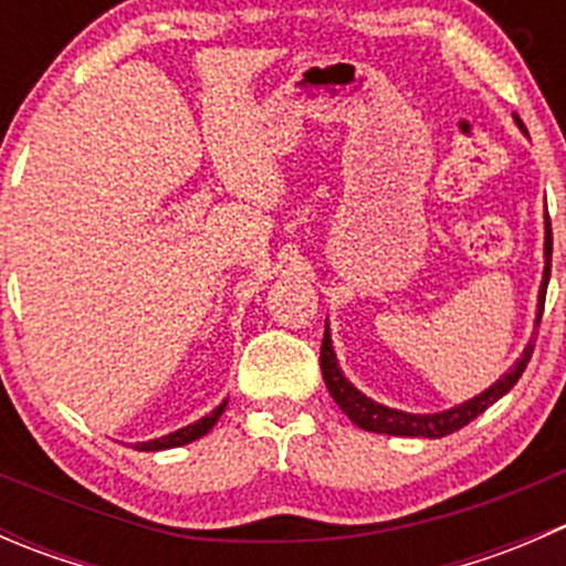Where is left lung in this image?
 <instances>
[{
	"label": "left lung",
	"instance_id": "obj_1",
	"mask_svg": "<svg viewBox=\"0 0 566 566\" xmlns=\"http://www.w3.org/2000/svg\"><path fill=\"white\" fill-rule=\"evenodd\" d=\"M515 125L528 136L523 119L515 114ZM551 254H553V232H551V219L545 216V271H542V284L539 295H536V319H534V339L523 347V356L517 358L515 367H510V373L501 375L490 389H484L476 397L465 399L462 405L454 408L438 410V413H408V410L389 408L384 402H375L373 397H367L364 391H358L350 380L342 373L339 361H336L334 342H331L328 319H325V334H323V347H319V369H323V380L328 386V394L334 397V402L339 405L342 413L353 421L356 427L367 432H380V436H402V438H443L452 436V432L462 430L468 421L476 419L479 413L490 408L493 402H499L512 386L521 380L523 369L531 361V353H534L536 342V325L542 319V306H545V293H547V279H551Z\"/></svg>",
	"mask_w": 566,
	"mask_h": 566
}]
</instances>
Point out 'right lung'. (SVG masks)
<instances>
[{
  "mask_svg": "<svg viewBox=\"0 0 566 566\" xmlns=\"http://www.w3.org/2000/svg\"><path fill=\"white\" fill-rule=\"evenodd\" d=\"M227 408V399L219 405V408L210 410L208 416H202L199 421H193V424H186L180 427V430L169 432V436H161V438H153V441H145V443H136L134 449H139V452H161V449H175V447H186V443L197 441V438L208 436L210 430H213L216 421L221 419V413H224Z\"/></svg>",
  "mask_w": 566,
  "mask_h": 566,
  "instance_id": "add662e5",
  "label": "right lung"
}]
</instances>
